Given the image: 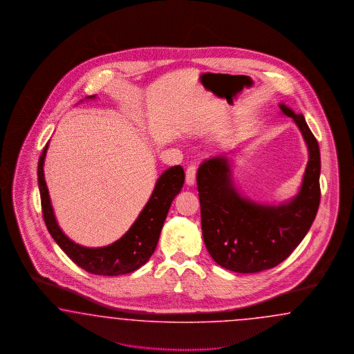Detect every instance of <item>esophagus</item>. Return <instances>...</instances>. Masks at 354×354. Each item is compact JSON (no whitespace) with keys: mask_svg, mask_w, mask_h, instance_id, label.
I'll return each instance as SVG.
<instances>
[{"mask_svg":"<svg viewBox=\"0 0 354 354\" xmlns=\"http://www.w3.org/2000/svg\"><path fill=\"white\" fill-rule=\"evenodd\" d=\"M196 171H197V169H196V166H193V165H191V166L187 169V171H185V183H187V185H189V187L194 185Z\"/></svg>","mask_w":354,"mask_h":354,"instance_id":"1","label":"esophagus"}]
</instances>
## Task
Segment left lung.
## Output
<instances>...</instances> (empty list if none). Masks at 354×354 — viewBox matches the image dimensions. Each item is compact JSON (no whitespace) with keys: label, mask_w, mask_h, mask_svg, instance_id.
Instances as JSON below:
<instances>
[{"label":"left lung","mask_w":354,"mask_h":354,"mask_svg":"<svg viewBox=\"0 0 354 354\" xmlns=\"http://www.w3.org/2000/svg\"><path fill=\"white\" fill-rule=\"evenodd\" d=\"M281 114L293 119L308 148L309 160L297 193L279 204L245 197L234 180V161L218 156L197 171L205 247L222 268L253 274L275 268L297 248L310 230L321 201V153L302 114L280 102Z\"/></svg>","instance_id":"1"}]
</instances>
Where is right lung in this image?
<instances>
[{
	"label": "right lung",
	"instance_id": "1",
	"mask_svg": "<svg viewBox=\"0 0 354 354\" xmlns=\"http://www.w3.org/2000/svg\"><path fill=\"white\" fill-rule=\"evenodd\" d=\"M96 95L86 100H96ZM82 100L80 102H83ZM49 141L44 148L37 166L39 191L41 196L44 221L54 241L79 268L95 275L117 277L133 272L144 266L154 253L162 227L171 206L172 200L182 191L184 170L182 166H172L162 172L157 179L148 203L140 212L129 231L106 247L89 248L76 244L64 234L54 215L49 191L44 176V162Z\"/></svg>",
	"mask_w": 354,
	"mask_h": 354
}]
</instances>
